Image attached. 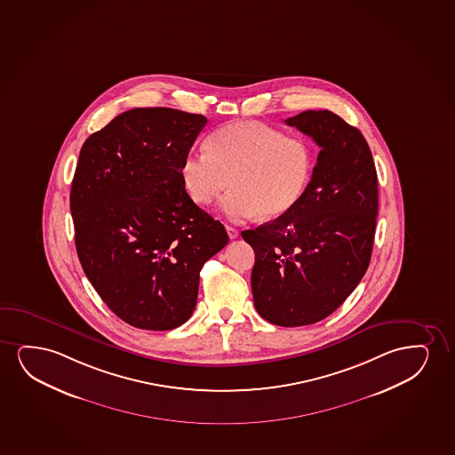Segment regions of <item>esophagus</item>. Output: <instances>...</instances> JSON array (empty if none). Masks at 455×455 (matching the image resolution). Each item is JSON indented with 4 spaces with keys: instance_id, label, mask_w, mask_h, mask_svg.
Masks as SVG:
<instances>
[{
    "instance_id": "34e87169",
    "label": "esophagus",
    "mask_w": 455,
    "mask_h": 455,
    "mask_svg": "<svg viewBox=\"0 0 455 455\" xmlns=\"http://www.w3.org/2000/svg\"><path fill=\"white\" fill-rule=\"evenodd\" d=\"M225 228H227V233H228V237H230V239H236V237L239 236V231H237L236 228H235V227H230V225H227Z\"/></svg>"
}]
</instances>
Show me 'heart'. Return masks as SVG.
I'll list each match as a JSON object with an SVG mask.
<instances>
[{"instance_id":"obj_1","label":"heart","mask_w":455,"mask_h":455,"mask_svg":"<svg viewBox=\"0 0 455 455\" xmlns=\"http://www.w3.org/2000/svg\"><path fill=\"white\" fill-rule=\"evenodd\" d=\"M207 153L188 151L180 164L183 189L197 205H210L225 188L220 210L233 220L272 219L289 212L307 188L313 148L299 136L245 120L208 137Z\"/></svg>"}]
</instances>
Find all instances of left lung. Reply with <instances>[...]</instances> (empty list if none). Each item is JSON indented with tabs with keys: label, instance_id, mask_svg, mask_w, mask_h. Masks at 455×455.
<instances>
[{
	"label": "left lung",
	"instance_id": "left-lung-1",
	"mask_svg": "<svg viewBox=\"0 0 455 455\" xmlns=\"http://www.w3.org/2000/svg\"><path fill=\"white\" fill-rule=\"evenodd\" d=\"M321 148L299 202L272 222L243 231L254 250V307L283 327L335 312L364 276L378 214V179L360 131L327 109L285 120Z\"/></svg>",
	"mask_w": 455,
	"mask_h": 455
}]
</instances>
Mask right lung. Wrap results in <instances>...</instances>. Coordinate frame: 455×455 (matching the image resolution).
<instances>
[{"mask_svg":"<svg viewBox=\"0 0 455 455\" xmlns=\"http://www.w3.org/2000/svg\"><path fill=\"white\" fill-rule=\"evenodd\" d=\"M207 117L134 108L83 143L71 188L83 272L108 307L145 331L195 310L199 273L228 243L183 189L180 164Z\"/></svg>","mask_w":455,"mask_h":455,"instance_id":"add662e5","label":"right lung"}]
</instances>
